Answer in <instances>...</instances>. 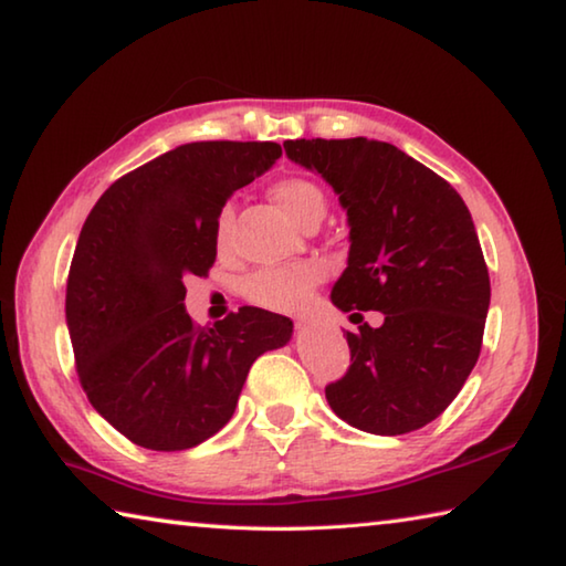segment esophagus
Segmentation results:
<instances>
[{
  "label": "esophagus",
  "mask_w": 566,
  "mask_h": 566,
  "mask_svg": "<svg viewBox=\"0 0 566 566\" xmlns=\"http://www.w3.org/2000/svg\"><path fill=\"white\" fill-rule=\"evenodd\" d=\"M294 326H296V332H306V328H310V322H306V318H296Z\"/></svg>",
  "instance_id": "esophagus-1"
}]
</instances>
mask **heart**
<instances>
[{
    "label": "heart",
    "mask_w": 566,
    "mask_h": 566,
    "mask_svg": "<svg viewBox=\"0 0 566 566\" xmlns=\"http://www.w3.org/2000/svg\"><path fill=\"white\" fill-rule=\"evenodd\" d=\"M274 200L280 208L290 214V218L300 224L306 214L326 208V198L316 182L304 178H284L272 188ZM234 210L232 205H224L214 222V242L222 250L230 240ZM326 264L318 260L296 262L290 266H274V270H262L252 274L248 284H244V294L256 306L272 312H294L304 304L306 294L324 280Z\"/></svg>",
    "instance_id": "heart-1"
}]
</instances>
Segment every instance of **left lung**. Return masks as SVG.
<instances>
[{
    "label": "left lung",
    "instance_id": "obj_1",
    "mask_svg": "<svg viewBox=\"0 0 566 566\" xmlns=\"http://www.w3.org/2000/svg\"><path fill=\"white\" fill-rule=\"evenodd\" d=\"M284 150L346 210L352 248L334 306L384 314L378 328L346 332L352 366L326 386L328 406L374 436L428 426L468 381L485 332L490 276L468 205L390 143L302 138Z\"/></svg>",
    "mask_w": 566,
    "mask_h": 566
}]
</instances>
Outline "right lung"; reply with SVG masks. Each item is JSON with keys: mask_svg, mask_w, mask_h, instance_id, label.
<instances>
[{"mask_svg": "<svg viewBox=\"0 0 566 566\" xmlns=\"http://www.w3.org/2000/svg\"><path fill=\"white\" fill-rule=\"evenodd\" d=\"M282 158L276 143L200 140L116 180L81 228L66 282L78 381L101 418L148 450L218 433L256 356L294 324L242 306L210 328L185 312V280L218 254L214 222L234 190Z\"/></svg>", "mask_w": 566, "mask_h": 566, "instance_id": "add662e5", "label": "right lung"}]
</instances>
